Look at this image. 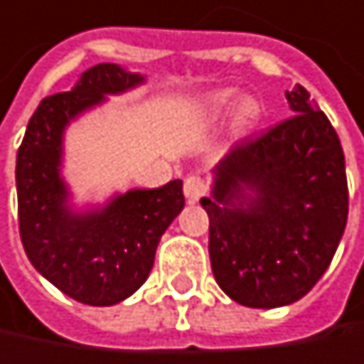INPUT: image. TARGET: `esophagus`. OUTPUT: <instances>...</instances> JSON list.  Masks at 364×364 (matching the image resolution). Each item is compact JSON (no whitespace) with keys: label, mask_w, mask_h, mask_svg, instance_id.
<instances>
[{"label":"esophagus","mask_w":364,"mask_h":364,"mask_svg":"<svg viewBox=\"0 0 364 364\" xmlns=\"http://www.w3.org/2000/svg\"><path fill=\"white\" fill-rule=\"evenodd\" d=\"M205 193H207V184H205V180L201 176H188L184 180V195H186V199L191 203L199 201Z\"/></svg>","instance_id":"34e87169"}]
</instances>
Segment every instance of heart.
<instances>
[{
  "instance_id": "1",
  "label": "heart",
  "mask_w": 364,
  "mask_h": 364,
  "mask_svg": "<svg viewBox=\"0 0 364 364\" xmlns=\"http://www.w3.org/2000/svg\"><path fill=\"white\" fill-rule=\"evenodd\" d=\"M235 98H237L235 92H218V94L211 98V102H209V114H211V117H222V114H226L232 109ZM259 114H262L259 105H257L253 98H245V100L239 105L237 123H239L241 127H251V125H255V123L259 121Z\"/></svg>"
}]
</instances>
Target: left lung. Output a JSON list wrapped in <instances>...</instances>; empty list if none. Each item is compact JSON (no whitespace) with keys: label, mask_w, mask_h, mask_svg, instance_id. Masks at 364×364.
Returning a JSON list of instances; mask_svg holds the SVG:
<instances>
[{"label":"left lung","mask_w":364,"mask_h":364,"mask_svg":"<svg viewBox=\"0 0 364 364\" xmlns=\"http://www.w3.org/2000/svg\"><path fill=\"white\" fill-rule=\"evenodd\" d=\"M291 117L245 138L213 169L211 270L222 291L250 308L304 297L329 268L348 220L340 138L310 94L285 92Z\"/></svg>","instance_id":"left-lung-1"}]
</instances>
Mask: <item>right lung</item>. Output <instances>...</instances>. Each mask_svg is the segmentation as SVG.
<instances>
[{
    "label": "right lung",
    "mask_w": 364,
    "mask_h": 364,
    "mask_svg": "<svg viewBox=\"0 0 364 364\" xmlns=\"http://www.w3.org/2000/svg\"><path fill=\"white\" fill-rule=\"evenodd\" d=\"M144 77L119 65L87 68L70 92L48 96L28 119L16 155L18 228L31 264L63 294L113 306L149 277L161 235L184 207L182 180L153 191H127L102 209L73 211L60 178L63 134L83 111Z\"/></svg>",
    "instance_id": "add662e5"
}]
</instances>
